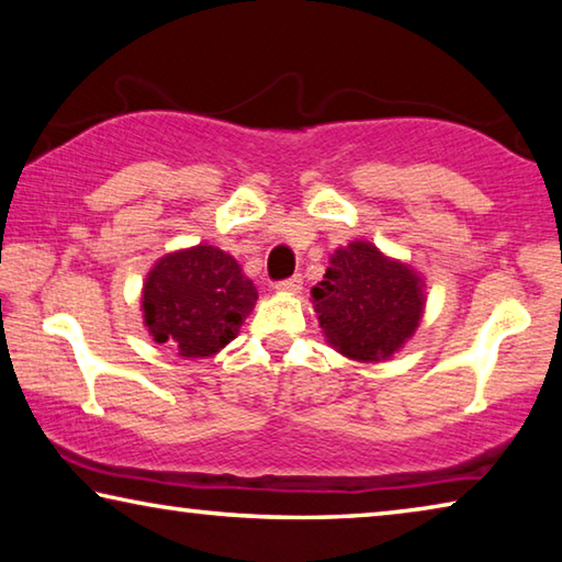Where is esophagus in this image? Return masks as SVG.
<instances>
[{
	"instance_id": "1",
	"label": "esophagus",
	"mask_w": 562,
	"mask_h": 562,
	"mask_svg": "<svg viewBox=\"0 0 562 562\" xmlns=\"http://www.w3.org/2000/svg\"><path fill=\"white\" fill-rule=\"evenodd\" d=\"M274 290H278V292H297V290H302V274H292V278H288V280L274 282Z\"/></svg>"
}]
</instances>
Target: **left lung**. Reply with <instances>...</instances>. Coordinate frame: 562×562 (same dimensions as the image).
<instances>
[{
    "label": "left lung",
    "mask_w": 562,
    "mask_h": 562,
    "mask_svg": "<svg viewBox=\"0 0 562 562\" xmlns=\"http://www.w3.org/2000/svg\"><path fill=\"white\" fill-rule=\"evenodd\" d=\"M313 297L327 340L364 362L390 358L423 315L420 278L370 243L337 249Z\"/></svg>",
    "instance_id": "8db88e82"
}]
</instances>
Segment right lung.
<instances>
[{
    "instance_id": "add662e5",
    "label": "right lung",
    "mask_w": 562,
    "mask_h": 562,
    "mask_svg": "<svg viewBox=\"0 0 562 562\" xmlns=\"http://www.w3.org/2000/svg\"><path fill=\"white\" fill-rule=\"evenodd\" d=\"M257 290L235 257L198 245L162 257L145 282V325L182 358H210L235 340Z\"/></svg>"
}]
</instances>
